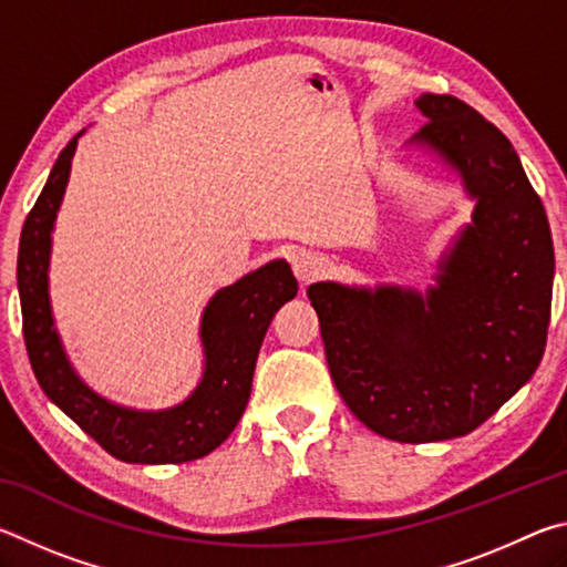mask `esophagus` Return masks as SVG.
Instances as JSON below:
<instances>
[{"mask_svg": "<svg viewBox=\"0 0 567 567\" xmlns=\"http://www.w3.org/2000/svg\"><path fill=\"white\" fill-rule=\"evenodd\" d=\"M292 272L297 277V282L307 287L310 282L318 280V277L324 272L322 257L310 252V249H302V252L292 255Z\"/></svg>", "mask_w": 567, "mask_h": 567, "instance_id": "obj_1", "label": "esophagus"}]
</instances>
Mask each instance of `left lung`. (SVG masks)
<instances>
[{
	"instance_id": "obj_1",
	"label": "left lung",
	"mask_w": 567,
	"mask_h": 567,
	"mask_svg": "<svg viewBox=\"0 0 567 567\" xmlns=\"http://www.w3.org/2000/svg\"><path fill=\"white\" fill-rule=\"evenodd\" d=\"M415 107L427 124L405 155L437 159L475 203L433 285L307 287L344 405L412 445L473 433L535 375L555 275L545 207L505 134L450 94H422Z\"/></svg>"
}]
</instances>
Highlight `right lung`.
Returning <instances> with one entry per match:
<instances>
[{"instance_id": "add662e5", "label": "right lung", "mask_w": 567, "mask_h": 567, "mask_svg": "<svg viewBox=\"0 0 567 567\" xmlns=\"http://www.w3.org/2000/svg\"><path fill=\"white\" fill-rule=\"evenodd\" d=\"M82 134L60 152L19 237L17 287L27 354L44 395L110 455L137 465L189 463L213 453L237 427L265 332L275 312L297 295V280L290 265L272 260L209 297L199 320L203 378L177 405L137 410L102 398L66 358L50 297L52 233Z\"/></svg>"}]
</instances>
